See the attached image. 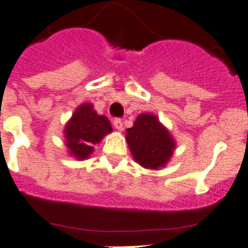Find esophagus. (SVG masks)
<instances>
[{"instance_id": "1", "label": "esophagus", "mask_w": 248, "mask_h": 248, "mask_svg": "<svg viewBox=\"0 0 248 248\" xmlns=\"http://www.w3.org/2000/svg\"><path fill=\"white\" fill-rule=\"evenodd\" d=\"M113 126L118 130V131H122L124 130V122L121 118H116V120L113 121Z\"/></svg>"}]
</instances>
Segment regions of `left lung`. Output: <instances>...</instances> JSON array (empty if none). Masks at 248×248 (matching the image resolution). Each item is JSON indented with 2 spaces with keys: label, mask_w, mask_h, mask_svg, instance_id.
I'll list each match as a JSON object with an SVG mask.
<instances>
[{
  "label": "left lung",
  "mask_w": 248,
  "mask_h": 248,
  "mask_svg": "<svg viewBox=\"0 0 248 248\" xmlns=\"http://www.w3.org/2000/svg\"><path fill=\"white\" fill-rule=\"evenodd\" d=\"M126 140L136 162L151 170L166 166L176 147L169 130L151 113L138 116L134 126L126 130Z\"/></svg>",
  "instance_id": "obj_1"
}]
</instances>
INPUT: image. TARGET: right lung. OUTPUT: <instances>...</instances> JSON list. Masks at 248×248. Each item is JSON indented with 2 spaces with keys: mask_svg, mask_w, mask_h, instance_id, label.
Instances as JSON below:
<instances>
[{
  "mask_svg": "<svg viewBox=\"0 0 248 248\" xmlns=\"http://www.w3.org/2000/svg\"><path fill=\"white\" fill-rule=\"evenodd\" d=\"M112 131L108 118L97 114L93 104H81L65 124V145L75 158L86 159L93 152V145Z\"/></svg>",
  "mask_w": 248,
  "mask_h": 248,
  "instance_id": "1",
  "label": "right lung"
}]
</instances>
